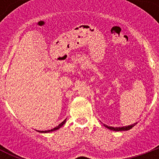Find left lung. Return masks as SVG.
Returning <instances> with one entry per match:
<instances>
[{
  "mask_svg": "<svg viewBox=\"0 0 159 159\" xmlns=\"http://www.w3.org/2000/svg\"><path fill=\"white\" fill-rule=\"evenodd\" d=\"M137 124V123H134V124L129 125V126H126V127H108L107 125L104 124V127H107V128L110 129L111 130H115V131H122V130H128L130 129H131L132 127L135 126Z\"/></svg>",
  "mask_w": 159,
  "mask_h": 159,
  "instance_id": "1",
  "label": "left lung"
}]
</instances>
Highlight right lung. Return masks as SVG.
<instances>
[{
	"label": "right lung",
	"instance_id": "obj_1",
	"mask_svg": "<svg viewBox=\"0 0 159 159\" xmlns=\"http://www.w3.org/2000/svg\"><path fill=\"white\" fill-rule=\"evenodd\" d=\"M65 123H66V119H64V121H63L62 123H60V124H59L58 126H57V127H54V128L51 129V130H37V131H38V132H40V133H48V132L54 131V130H58V129H60V127H62L63 125H64Z\"/></svg>",
	"mask_w": 159,
	"mask_h": 159
}]
</instances>
